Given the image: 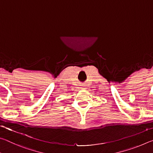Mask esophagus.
I'll use <instances>...</instances> for the list:
<instances>
[{"label": "esophagus", "instance_id": "34e87169", "mask_svg": "<svg viewBox=\"0 0 153 153\" xmlns=\"http://www.w3.org/2000/svg\"><path fill=\"white\" fill-rule=\"evenodd\" d=\"M80 88H82V89H83V88H84V86H83V85H82V86H81V87H80Z\"/></svg>", "mask_w": 153, "mask_h": 153}]
</instances>
